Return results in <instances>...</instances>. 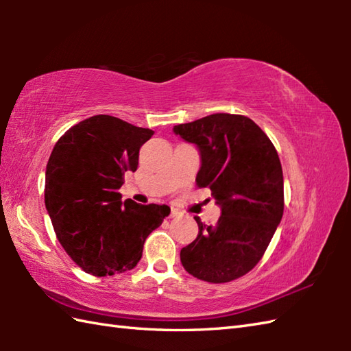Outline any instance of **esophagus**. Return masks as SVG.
I'll use <instances>...</instances> for the list:
<instances>
[{"label": "esophagus", "instance_id": "1", "mask_svg": "<svg viewBox=\"0 0 351 351\" xmlns=\"http://www.w3.org/2000/svg\"><path fill=\"white\" fill-rule=\"evenodd\" d=\"M181 213L176 210V208H170V217H178V215H180Z\"/></svg>", "mask_w": 351, "mask_h": 351}]
</instances>
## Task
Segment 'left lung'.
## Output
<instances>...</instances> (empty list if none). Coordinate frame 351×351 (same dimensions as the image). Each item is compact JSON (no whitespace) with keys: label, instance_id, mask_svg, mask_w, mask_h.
I'll use <instances>...</instances> for the list:
<instances>
[{"label":"left lung","instance_id":"1","mask_svg":"<svg viewBox=\"0 0 351 351\" xmlns=\"http://www.w3.org/2000/svg\"><path fill=\"white\" fill-rule=\"evenodd\" d=\"M200 155L199 189H210L221 215L214 226L195 217L197 238L181 250L191 276L223 283L241 278L263 258L283 214V175L267 134L240 114L215 113L173 126Z\"/></svg>","mask_w":351,"mask_h":351}]
</instances>
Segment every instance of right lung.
I'll list each match as a JSON object with an SVG mask.
<instances>
[{"mask_svg":"<svg viewBox=\"0 0 351 351\" xmlns=\"http://www.w3.org/2000/svg\"><path fill=\"white\" fill-rule=\"evenodd\" d=\"M152 136L149 128L98 114L73 125L52 149L45 205L58 241L86 273L102 278L132 270L147 235L170 214L167 205L122 202L119 193Z\"/></svg>","mask_w":351,"mask_h":351,"instance_id":"add662e5","label":"right lung"}]
</instances>
